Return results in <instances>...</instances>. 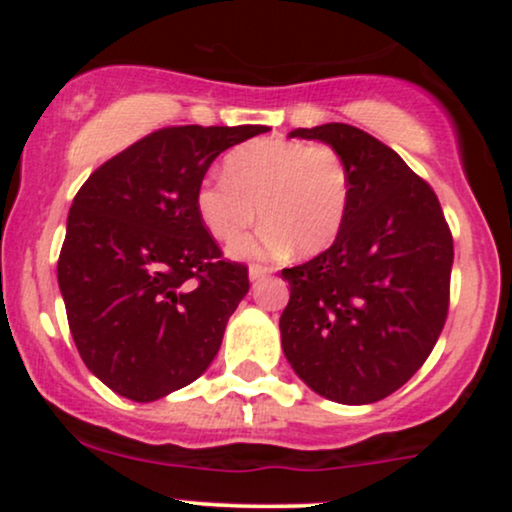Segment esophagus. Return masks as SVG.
<instances>
[{
    "instance_id": "1",
    "label": "esophagus",
    "mask_w": 512,
    "mask_h": 512,
    "mask_svg": "<svg viewBox=\"0 0 512 512\" xmlns=\"http://www.w3.org/2000/svg\"><path fill=\"white\" fill-rule=\"evenodd\" d=\"M269 272H272V267H262V264H252L250 267V281H260L267 276Z\"/></svg>"
}]
</instances>
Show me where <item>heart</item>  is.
Masks as SVG:
<instances>
[{"mask_svg":"<svg viewBox=\"0 0 512 512\" xmlns=\"http://www.w3.org/2000/svg\"><path fill=\"white\" fill-rule=\"evenodd\" d=\"M257 207L267 223L233 248L236 255H279L291 245L303 257L327 250L349 207L342 156L325 144L257 139L226 156L223 180H204L195 192L199 221L221 243L243 236Z\"/></svg>","mask_w":512,"mask_h":512,"instance_id":"1","label":"heart"}]
</instances>
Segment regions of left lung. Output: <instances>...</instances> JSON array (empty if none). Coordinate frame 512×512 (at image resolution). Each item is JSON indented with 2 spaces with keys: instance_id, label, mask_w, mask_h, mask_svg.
I'll return each instance as SVG.
<instances>
[{
  "instance_id": "left-lung-1",
  "label": "left lung",
  "mask_w": 512,
  "mask_h": 512,
  "mask_svg": "<svg viewBox=\"0 0 512 512\" xmlns=\"http://www.w3.org/2000/svg\"><path fill=\"white\" fill-rule=\"evenodd\" d=\"M342 156L349 207L325 252L284 269L291 298L281 346L310 390L339 404H370L399 390L443 332L452 236L436 192L390 146L330 122L293 129Z\"/></svg>"
}]
</instances>
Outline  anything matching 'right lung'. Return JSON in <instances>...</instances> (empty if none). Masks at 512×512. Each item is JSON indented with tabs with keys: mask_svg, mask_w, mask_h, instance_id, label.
Listing matches in <instances>:
<instances>
[{
	"mask_svg": "<svg viewBox=\"0 0 512 512\" xmlns=\"http://www.w3.org/2000/svg\"><path fill=\"white\" fill-rule=\"evenodd\" d=\"M262 125L166 127L93 170L76 192L57 281L86 368L154 402L209 368L248 267L221 257L195 192L221 151Z\"/></svg>",
	"mask_w": 512,
	"mask_h": 512,
	"instance_id": "1",
	"label": "right lung"
}]
</instances>
